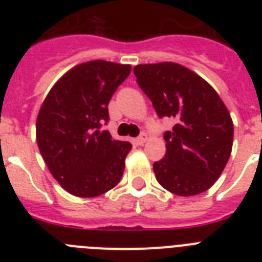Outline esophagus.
I'll return each instance as SVG.
<instances>
[{
  "mask_svg": "<svg viewBox=\"0 0 262 262\" xmlns=\"http://www.w3.org/2000/svg\"><path fill=\"white\" fill-rule=\"evenodd\" d=\"M147 139H148L147 134L143 133V134H140V136H139V138H136V143H138L139 145H143L145 142H147Z\"/></svg>",
  "mask_w": 262,
  "mask_h": 262,
  "instance_id": "esophagus-1",
  "label": "esophagus"
}]
</instances>
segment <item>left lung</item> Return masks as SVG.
Here are the masks:
<instances>
[{
  "instance_id": "8db88e82",
  "label": "left lung",
  "mask_w": 262,
  "mask_h": 262,
  "mask_svg": "<svg viewBox=\"0 0 262 262\" xmlns=\"http://www.w3.org/2000/svg\"><path fill=\"white\" fill-rule=\"evenodd\" d=\"M134 73L157 115L176 122L164 134L165 157L154 164L159 184L181 196L209 190L232 151L228 108L207 81L177 62L140 64Z\"/></svg>"
}]
</instances>
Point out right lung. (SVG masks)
I'll list each match as a JSON object with an SVG mask.
<instances>
[{
	"label": "right lung",
	"instance_id": "right-lung-1",
	"mask_svg": "<svg viewBox=\"0 0 262 262\" xmlns=\"http://www.w3.org/2000/svg\"><path fill=\"white\" fill-rule=\"evenodd\" d=\"M131 66L93 60L69 69L41 103L36 143L53 178L69 194L93 198L106 193L123 176L133 145L101 131L107 105Z\"/></svg>",
	"mask_w": 262,
	"mask_h": 262
}]
</instances>
